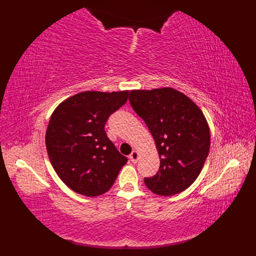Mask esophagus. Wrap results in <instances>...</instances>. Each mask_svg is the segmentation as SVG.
Listing matches in <instances>:
<instances>
[{
	"label": "esophagus",
	"mask_w": 256,
	"mask_h": 256,
	"mask_svg": "<svg viewBox=\"0 0 256 256\" xmlns=\"http://www.w3.org/2000/svg\"><path fill=\"white\" fill-rule=\"evenodd\" d=\"M138 156H140L138 152L136 150H134L132 152V154L130 155V160H131L133 162H136L138 160Z\"/></svg>",
	"instance_id": "34e87169"
}]
</instances>
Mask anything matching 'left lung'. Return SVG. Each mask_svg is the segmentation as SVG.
<instances>
[{
  "instance_id": "8db88e82",
  "label": "left lung",
  "mask_w": 256,
  "mask_h": 256,
  "mask_svg": "<svg viewBox=\"0 0 256 256\" xmlns=\"http://www.w3.org/2000/svg\"><path fill=\"white\" fill-rule=\"evenodd\" d=\"M130 103L155 140L160 166L144 182L152 192L172 196L186 190L202 170L210 150V130L202 111L174 88L132 90Z\"/></svg>"
}]
</instances>
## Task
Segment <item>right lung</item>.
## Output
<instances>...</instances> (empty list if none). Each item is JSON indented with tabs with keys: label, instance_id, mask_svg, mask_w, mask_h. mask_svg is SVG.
<instances>
[{
	"label": "right lung",
	"instance_id": "1",
	"mask_svg": "<svg viewBox=\"0 0 256 256\" xmlns=\"http://www.w3.org/2000/svg\"><path fill=\"white\" fill-rule=\"evenodd\" d=\"M128 98V90L84 91L52 112L45 135L47 154L59 178L74 192L88 197L103 194L126 164L104 125Z\"/></svg>",
	"mask_w": 256,
	"mask_h": 256
}]
</instances>
